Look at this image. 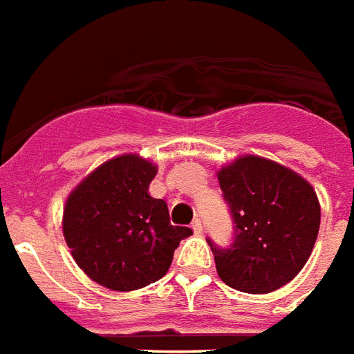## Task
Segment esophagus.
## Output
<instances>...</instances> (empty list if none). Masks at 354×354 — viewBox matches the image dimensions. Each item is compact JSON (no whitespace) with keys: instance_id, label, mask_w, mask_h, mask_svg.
Returning <instances> with one entry per match:
<instances>
[{"instance_id":"1","label":"esophagus","mask_w":354,"mask_h":354,"mask_svg":"<svg viewBox=\"0 0 354 354\" xmlns=\"http://www.w3.org/2000/svg\"><path fill=\"white\" fill-rule=\"evenodd\" d=\"M192 230H194L196 234H202V232H203V224H202V221H200V218H196L194 223H192Z\"/></svg>"}]
</instances>
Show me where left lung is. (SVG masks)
I'll return each mask as SVG.
<instances>
[{"instance_id": "8db88e82", "label": "left lung", "mask_w": 354, "mask_h": 354, "mask_svg": "<svg viewBox=\"0 0 354 354\" xmlns=\"http://www.w3.org/2000/svg\"><path fill=\"white\" fill-rule=\"evenodd\" d=\"M236 239L213 251L218 277L249 294L273 292L300 273L321 226L313 187L290 167L245 154L216 171Z\"/></svg>"}]
</instances>
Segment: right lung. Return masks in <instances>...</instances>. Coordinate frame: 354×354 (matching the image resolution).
Wrapping results in <instances>:
<instances>
[{
  "instance_id": "obj_1",
  "label": "right lung",
  "mask_w": 354,
  "mask_h": 354,
  "mask_svg": "<svg viewBox=\"0 0 354 354\" xmlns=\"http://www.w3.org/2000/svg\"><path fill=\"white\" fill-rule=\"evenodd\" d=\"M158 167L139 154L103 162L71 190L62 228L71 257L97 285L128 292L162 279L187 226L169 223L164 200L149 194Z\"/></svg>"
}]
</instances>
